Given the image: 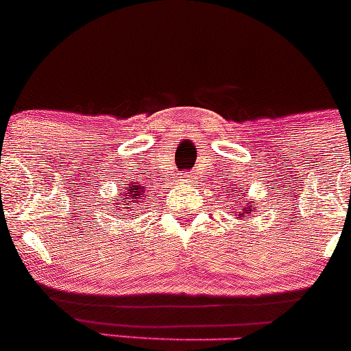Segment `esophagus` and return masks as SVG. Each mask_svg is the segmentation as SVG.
Segmentation results:
<instances>
[{"mask_svg":"<svg viewBox=\"0 0 351 351\" xmlns=\"http://www.w3.org/2000/svg\"><path fill=\"white\" fill-rule=\"evenodd\" d=\"M182 178H183V180H185V178H186V175H185V173H183V176H182Z\"/></svg>","mask_w":351,"mask_h":351,"instance_id":"1","label":"esophagus"}]
</instances>
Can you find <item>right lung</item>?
<instances>
[{"label":"right lung","mask_w":351,"mask_h":351,"mask_svg":"<svg viewBox=\"0 0 351 351\" xmlns=\"http://www.w3.org/2000/svg\"><path fill=\"white\" fill-rule=\"evenodd\" d=\"M144 195H145V189L141 185V183H137V182L127 183V186H125V190H123V195L118 197L121 202H117L118 204L117 207H120V204L121 206H132V204H135V202H141L142 197ZM125 210H128V207H125Z\"/></svg>","instance_id":"1"}]
</instances>
